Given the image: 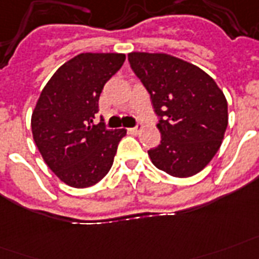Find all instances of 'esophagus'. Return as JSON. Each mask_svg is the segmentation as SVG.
Returning a JSON list of instances; mask_svg holds the SVG:
<instances>
[{
    "mask_svg": "<svg viewBox=\"0 0 259 259\" xmlns=\"http://www.w3.org/2000/svg\"><path fill=\"white\" fill-rule=\"evenodd\" d=\"M140 131H142V128H140V127L128 128V132H130V134H131V135H139Z\"/></svg>",
    "mask_w": 259,
    "mask_h": 259,
    "instance_id": "1",
    "label": "esophagus"
}]
</instances>
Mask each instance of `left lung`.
<instances>
[{
  "mask_svg": "<svg viewBox=\"0 0 259 259\" xmlns=\"http://www.w3.org/2000/svg\"><path fill=\"white\" fill-rule=\"evenodd\" d=\"M147 89L161 144L148 150L155 167L173 177L201 171L220 148L228 124L223 92L200 67L167 54H128Z\"/></svg>",
  "mask_w": 259,
  "mask_h": 259,
  "instance_id": "left-lung-1",
  "label": "left lung"
}]
</instances>
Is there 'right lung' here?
<instances>
[{"instance_id": "right-lung-1", "label": "right lung", "mask_w": 259, "mask_h": 259, "mask_svg": "<svg viewBox=\"0 0 259 259\" xmlns=\"http://www.w3.org/2000/svg\"><path fill=\"white\" fill-rule=\"evenodd\" d=\"M124 54H79L55 71L32 112V135L44 162L73 188L105 177L127 130L93 124L104 85L120 70Z\"/></svg>"}]
</instances>
